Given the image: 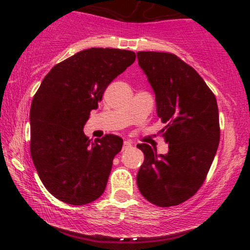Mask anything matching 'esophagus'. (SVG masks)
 Segmentation results:
<instances>
[{"mask_svg":"<svg viewBox=\"0 0 250 250\" xmlns=\"http://www.w3.org/2000/svg\"><path fill=\"white\" fill-rule=\"evenodd\" d=\"M131 147V142L130 141H125L123 142V149H128Z\"/></svg>","mask_w":250,"mask_h":250,"instance_id":"34e87169","label":"esophagus"}]
</instances>
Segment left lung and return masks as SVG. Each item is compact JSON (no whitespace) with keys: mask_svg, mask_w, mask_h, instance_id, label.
Segmentation results:
<instances>
[{"mask_svg":"<svg viewBox=\"0 0 250 250\" xmlns=\"http://www.w3.org/2000/svg\"><path fill=\"white\" fill-rule=\"evenodd\" d=\"M137 60L154 89L157 116L166 123L161 133L169 143L166 155L137 145L145 154L137 187L155 206H177L199 190L216 154V97L197 71L174 54L139 51Z\"/></svg>","mask_w":250,"mask_h":250,"instance_id":"8db88e82","label":"left lung"}]
</instances>
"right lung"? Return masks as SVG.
I'll return each mask as SVG.
<instances>
[{
  "label": "right lung",
  "mask_w": 250,
  "mask_h": 250,
  "mask_svg": "<svg viewBox=\"0 0 250 250\" xmlns=\"http://www.w3.org/2000/svg\"><path fill=\"white\" fill-rule=\"evenodd\" d=\"M136 59L134 51L90 48L57 63L45 75L30 107V154L51 195L73 206L104 191L123 140H89L83 127L109 83Z\"/></svg>",
  "instance_id": "obj_1"
}]
</instances>
